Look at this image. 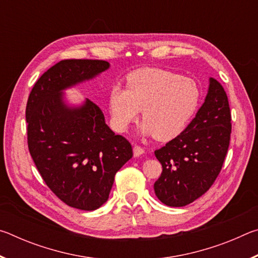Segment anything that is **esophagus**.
I'll use <instances>...</instances> for the list:
<instances>
[{
  "mask_svg": "<svg viewBox=\"0 0 258 258\" xmlns=\"http://www.w3.org/2000/svg\"><path fill=\"white\" fill-rule=\"evenodd\" d=\"M143 152H145V150H143L141 147L134 146V148H133V155H134V157H140L141 155H143Z\"/></svg>",
  "mask_w": 258,
  "mask_h": 258,
  "instance_id": "obj_1",
  "label": "esophagus"
}]
</instances>
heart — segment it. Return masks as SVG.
<instances>
[{
	"mask_svg": "<svg viewBox=\"0 0 258 258\" xmlns=\"http://www.w3.org/2000/svg\"><path fill=\"white\" fill-rule=\"evenodd\" d=\"M200 90L190 77H182L164 69H140L127 77V89L113 85L108 106L112 128L125 133L130 125L142 118L139 133L159 141L180 135L197 112Z\"/></svg>",
	"mask_w": 258,
	"mask_h": 258,
	"instance_id": "heart-1",
	"label": "heart"
}]
</instances>
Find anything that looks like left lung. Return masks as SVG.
I'll use <instances>...</instances> for the list:
<instances>
[{
	"instance_id": "left-lung-1",
	"label": "left lung",
	"mask_w": 258,
	"mask_h": 258,
	"mask_svg": "<svg viewBox=\"0 0 258 258\" xmlns=\"http://www.w3.org/2000/svg\"><path fill=\"white\" fill-rule=\"evenodd\" d=\"M231 113L226 93L220 83L209 78L203 106L183 132L155 151L163 173L155 182L161 203L183 207L212 186L228 152Z\"/></svg>"
}]
</instances>
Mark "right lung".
I'll use <instances>...</instances> for the list:
<instances>
[{
    "label": "right lung",
    "instance_id": "right-lung-1",
    "mask_svg": "<svg viewBox=\"0 0 258 258\" xmlns=\"http://www.w3.org/2000/svg\"><path fill=\"white\" fill-rule=\"evenodd\" d=\"M103 60H62L40 77L26 107L28 148L47 186L68 206L95 211L107 202L116 173L132 158L97 104L68 100L64 91L108 71Z\"/></svg>",
    "mask_w": 258,
    "mask_h": 258
}]
</instances>
